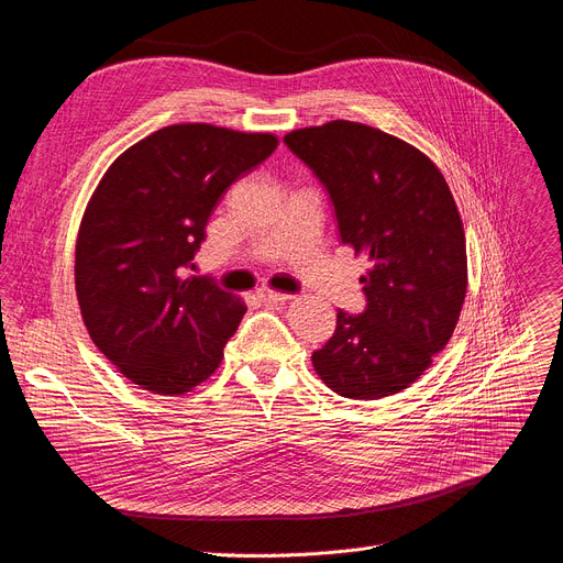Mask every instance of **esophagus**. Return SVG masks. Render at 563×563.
<instances>
[{"label": "esophagus", "mask_w": 563, "mask_h": 563, "mask_svg": "<svg viewBox=\"0 0 563 563\" xmlns=\"http://www.w3.org/2000/svg\"><path fill=\"white\" fill-rule=\"evenodd\" d=\"M258 298L267 305H284L290 300L288 294H277V290H269V288H261L258 290Z\"/></svg>", "instance_id": "obj_1"}]
</instances>
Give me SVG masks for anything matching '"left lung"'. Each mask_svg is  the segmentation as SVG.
<instances>
[{
  "mask_svg": "<svg viewBox=\"0 0 563 563\" xmlns=\"http://www.w3.org/2000/svg\"><path fill=\"white\" fill-rule=\"evenodd\" d=\"M284 143L328 191L340 240L369 258L365 309H336L313 369L349 399L409 388L451 340L464 305L466 244L451 189L420 150L360 122L298 129Z\"/></svg>",
  "mask_w": 563,
  "mask_h": 563,
  "instance_id": "8db88e82",
  "label": "left lung"
}]
</instances>
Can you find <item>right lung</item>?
<instances>
[{"instance_id": "right-lung-1", "label": "right lung", "mask_w": 563, "mask_h": 563, "mask_svg": "<svg viewBox=\"0 0 563 563\" xmlns=\"http://www.w3.org/2000/svg\"><path fill=\"white\" fill-rule=\"evenodd\" d=\"M275 147L269 133L173 124L106 170L78 231L76 294L92 342L136 386L185 395L219 367L246 307L187 273L223 191Z\"/></svg>"}]
</instances>
